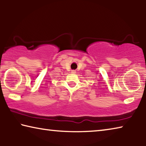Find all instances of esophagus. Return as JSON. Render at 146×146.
<instances>
[{"mask_svg":"<svg viewBox=\"0 0 146 146\" xmlns=\"http://www.w3.org/2000/svg\"><path fill=\"white\" fill-rule=\"evenodd\" d=\"M71 73H76V71H75V70H72V71H71Z\"/></svg>","mask_w":146,"mask_h":146,"instance_id":"esophagus-1","label":"esophagus"}]
</instances>
